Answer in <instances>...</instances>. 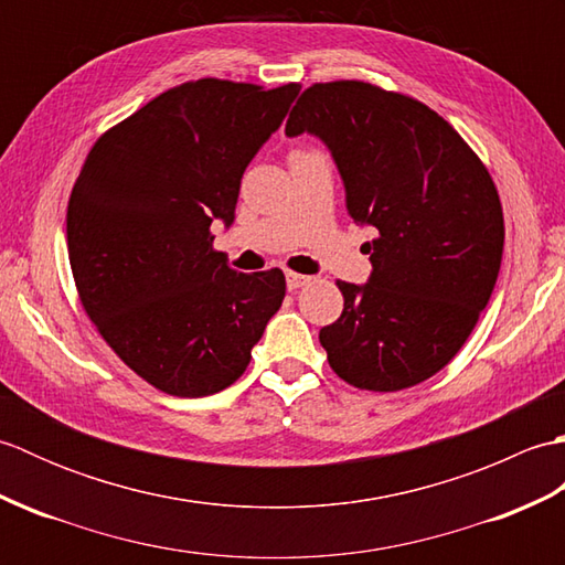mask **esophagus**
Returning <instances> with one entry per match:
<instances>
[{"mask_svg": "<svg viewBox=\"0 0 565 565\" xmlns=\"http://www.w3.org/2000/svg\"><path fill=\"white\" fill-rule=\"evenodd\" d=\"M308 281H310V276H303V274H294V271L286 274V286H289V291L301 289V286H306Z\"/></svg>", "mask_w": 565, "mask_h": 565, "instance_id": "obj_1", "label": "esophagus"}]
</instances>
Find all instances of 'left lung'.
<instances>
[{
    "label": "left lung",
    "mask_w": 565,
    "mask_h": 565,
    "mask_svg": "<svg viewBox=\"0 0 565 565\" xmlns=\"http://www.w3.org/2000/svg\"><path fill=\"white\" fill-rule=\"evenodd\" d=\"M303 134L330 150L354 223L376 231L369 281H338L344 310L320 330L322 350L356 388H411L451 362L490 301L498 189L437 111L366 82L308 87L286 121V136Z\"/></svg>",
    "instance_id": "left-lung-1"
}]
</instances>
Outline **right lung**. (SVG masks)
Wrapping results in <instances>:
<instances>
[{"label": "right lung", "mask_w": 565, "mask_h": 565, "mask_svg": "<svg viewBox=\"0 0 565 565\" xmlns=\"http://www.w3.org/2000/svg\"><path fill=\"white\" fill-rule=\"evenodd\" d=\"M298 89L186 82L106 130L82 164L67 203L72 276L102 338L154 388H227L281 308L284 271H235L211 247V223L233 225L247 164Z\"/></svg>", "instance_id": "1"}]
</instances>
